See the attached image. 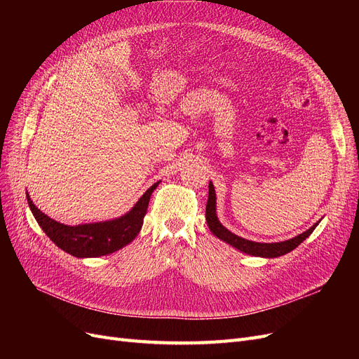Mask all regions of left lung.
I'll return each mask as SVG.
<instances>
[{
    "label": "left lung",
    "instance_id": "obj_1",
    "mask_svg": "<svg viewBox=\"0 0 359 359\" xmlns=\"http://www.w3.org/2000/svg\"><path fill=\"white\" fill-rule=\"evenodd\" d=\"M210 191H208V202H206V211H205V217H206V223H208L210 231L217 236L220 238L222 241L227 243L229 245L235 247L236 250H240V252L250 255V256H257V257H278V256H283L292 250H295L306 238L310 236V233L316 229V226L319 224L314 223L310 229H307L306 232H302L297 236L290 238V240L286 241H280V243H256V241H250L245 240L243 236H238L235 233H232L229 229H226V227L220 223L219 217H217V208H215V190L212 182L210 181V186H208Z\"/></svg>",
    "mask_w": 359,
    "mask_h": 359
}]
</instances>
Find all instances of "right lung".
<instances>
[{
  "instance_id": "obj_1",
  "label": "right lung",
  "mask_w": 359,
  "mask_h": 359,
  "mask_svg": "<svg viewBox=\"0 0 359 359\" xmlns=\"http://www.w3.org/2000/svg\"><path fill=\"white\" fill-rule=\"evenodd\" d=\"M158 184L160 181L153 184L140 196L133 208L118 219L78 226H67L50 219L32 203L28 191L27 201L32 215L36 217L43 232L50 238L53 244L74 257H99L111 255L135 240L142 229L149 198Z\"/></svg>"
}]
</instances>
